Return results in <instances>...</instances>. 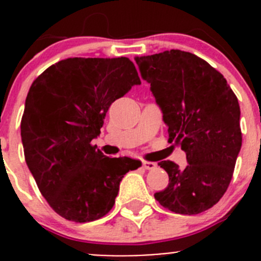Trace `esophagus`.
Listing matches in <instances>:
<instances>
[{"label":"esophagus","mask_w":261,"mask_h":261,"mask_svg":"<svg viewBox=\"0 0 261 261\" xmlns=\"http://www.w3.org/2000/svg\"><path fill=\"white\" fill-rule=\"evenodd\" d=\"M143 167L146 170H152L156 168V163L154 162H147V160H143Z\"/></svg>","instance_id":"1"}]
</instances>
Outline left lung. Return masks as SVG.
Listing matches in <instances>:
<instances>
[{"label": "left lung", "mask_w": 261, "mask_h": 261, "mask_svg": "<svg viewBox=\"0 0 261 261\" xmlns=\"http://www.w3.org/2000/svg\"><path fill=\"white\" fill-rule=\"evenodd\" d=\"M135 60L162 109L169 143L188 162L184 169L170 160L158 163L169 183L155 199L179 215L207 211L227 191L241 149L238 97L218 70L192 53L172 49Z\"/></svg>", "instance_id": "1"}]
</instances>
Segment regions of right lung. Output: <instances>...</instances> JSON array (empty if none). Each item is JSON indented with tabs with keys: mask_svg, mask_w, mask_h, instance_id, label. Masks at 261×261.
<instances>
[{
	"mask_svg": "<svg viewBox=\"0 0 261 261\" xmlns=\"http://www.w3.org/2000/svg\"><path fill=\"white\" fill-rule=\"evenodd\" d=\"M128 58H68L31 84L21 118L26 164L59 216L91 222L115 204L123 175L141 165L91 144L114 101L140 84Z\"/></svg>",
	"mask_w": 261,
	"mask_h": 261,
	"instance_id": "1",
	"label": "right lung"
}]
</instances>
